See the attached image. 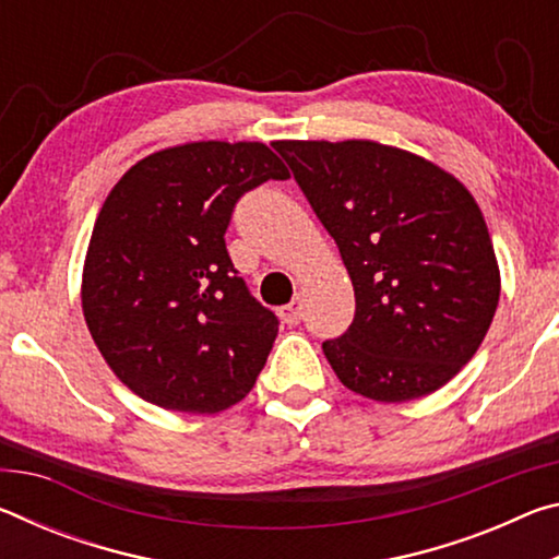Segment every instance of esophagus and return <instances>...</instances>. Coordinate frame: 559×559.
Wrapping results in <instances>:
<instances>
[{
  "mask_svg": "<svg viewBox=\"0 0 559 559\" xmlns=\"http://www.w3.org/2000/svg\"><path fill=\"white\" fill-rule=\"evenodd\" d=\"M278 316H281V320L286 325H298L300 318H302V298L296 296V298L288 302V306H281L278 308Z\"/></svg>",
  "mask_w": 559,
  "mask_h": 559,
  "instance_id": "esophagus-1",
  "label": "esophagus"
}]
</instances>
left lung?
<instances>
[{
	"mask_svg": "<svg viewBox=\"0 0 559 559\" xmlns=\"http://www.w3.org/2000/svg\"><path fill=\"white\" fill-rule=\"evenodd\" d=\"M355 288L345 335L325 340L337 380L396 404L437 392L493 323L500 271L484 214L456 177L372 140H278Z\"/></svg>",
	"mask_w": 559,
	"mask_h": 559,
	"instance_id": "left-lung-1",
	"label": "left lung"
}]
</instances>
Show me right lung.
<instances>
[{
  "instance_id": "add662e5",
  "label": "right lung",
  "mask_w": 559,
  "mask_h": 559,
  "mask_svg": "<svg viewBox=\"0 0 559 559\" xmlns=\"http://www.w3.org/2000/svg\"><path fill=\"white\" fill-rule=\"evenodd\" d=\"M286 177L263 143L202 140L143 157L110 189L83 263V318L145 402L216 414L257 384L278 318L246 288L224 234L241 194Z\"/></svg>"
}]
</instances>
